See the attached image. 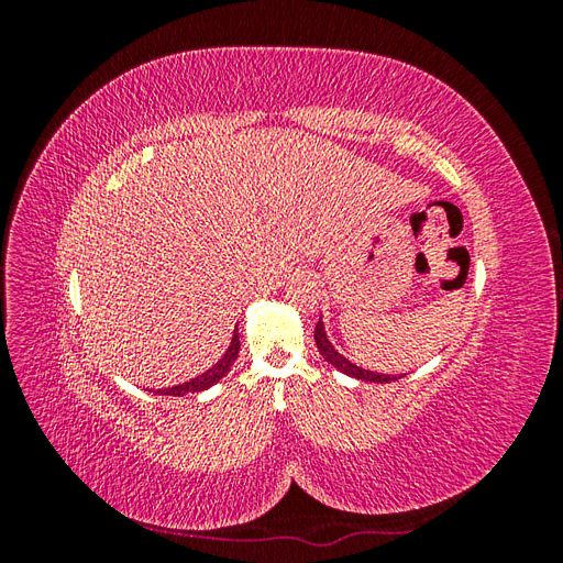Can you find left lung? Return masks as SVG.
I'll return each mask as SVG.
<instances>
[{
    "label": "left lung",
    "instance_id": "obj_1",
    "mask_svg": "<svg viewBox=\"0 0 563 563\" xmlns=\"http://www.w3.org/2000/svg\"><path fill=\"white\" fill-rule=\"evenodd\" d=\"M314 343H317V347H319V352H321L323 360H327L331 366H335L338 371H343L345 376H352V378H356V380H366V383H395V380L404 378V373H401V376H385V373H373V371L360 368L356 364L347 362L345 356L340 354V352L329 343L327 331H323V321H321V317H319L317 327H314Z\"/></svg>",
    "mask_w": 563,
    "mask_h": 563
}]
</instances>
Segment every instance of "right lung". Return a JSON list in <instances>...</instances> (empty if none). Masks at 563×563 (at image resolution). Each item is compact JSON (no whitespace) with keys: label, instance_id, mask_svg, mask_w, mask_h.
I'll use <instances>...</instances> for the list:
<instances>
[{"label":"right lung","instance_id":"obj_1","mask_svg":"<svg viewBox=\"0 0 563 563\" xmlns=\"http://www.w3.org/2000/svg\"><path fill=\"white\" fill-rule=\"evenodd\" d=\"M236 354H240V333H236V329H234V335H232V343H230L228 352H225L223 356H220V362H218L213 368H209L207 373H201V376L192 378L190 383L174 385V387H166V389H157V395L185 397V395H190V391H203V389H209L211 385H216V383H218L220 378H223L225 373L230 371V366H232L234 360H236Z\"/></svg>","mask_w":563,"mask_h":563}]
</instances>
